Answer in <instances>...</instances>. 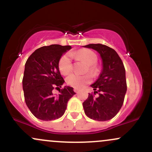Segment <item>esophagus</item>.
I'll use <instances>...</instances> for the list:
<instances>
[{"label":"esophagus","instance_id":"1","mask_svg":"<svg viewBox=\"0 0 152 152\" xmlns=\"http://www.w3.org/2000/svg\"><path fill=\"white\" fill-rule=\"evenodd\" d=\"M74 92H76V94H77V93H78V91H79V90H78V88H74Z\"/></svg>","mask_w":152,"mask_h":152}]
</instances>
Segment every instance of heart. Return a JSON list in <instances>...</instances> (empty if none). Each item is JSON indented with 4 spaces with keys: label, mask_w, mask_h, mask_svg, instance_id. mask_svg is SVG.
<instances>
[{
    "label": "heart",
    "mask_w": 152,
    "mask_h": 152,
    "mask_svg": "<svg viewBox=\"0 0 152 152\" xmlns=\"http://www.w3.org/2000/svg\"><path fill=\"white\" fill-rule=\"evenodd\" d=\"M73 56L77 57L84 60L88 64V71L91 74H94L96 71V64L98 61L96 54L92 50L88 49H82L77 52L71 53ZM71 55L70 53H66L61 58L58 63V68L61 73L64 75L69 74L72 71V63H71ZM91 81L89 75H78L71 74L66 78V82L69 86L74 88H79L84 86L85 85Z\"/></svg>",
    "instance_id": "obj_1"
}]
</instances>
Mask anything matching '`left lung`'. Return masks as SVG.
Segmentation results:
<instances>
[{
	"mask_svg": "<svg viewBox=\"0 0 152 152\" xmlns=\"http://www.w3.org/2000/svg\"><path fill=\"white\" fill-rule=\"evenodd\" d=\"M83 47L96 50L102 61V72L91 86L97 98L88 94L83 103L85 114L88 118L99 121L114 118L121 109L127 86L126 71L121 59L113 48L106 45L88 44Z\"/></svg>",
	"mask_w": 152,
	"mask_h": 152,
	"instance_id": "1",
	"label": "left lung"
}]
</instances>
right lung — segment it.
Segmentation results:
<instances>
[{"label": "right lung", "mask_w": 152, "mask_h": 152, "mask_svg": "<svg viewBox=\"0 0 152 152\" xmlns=\"http://www.w3.org/2000/svg\"><path fill=\"white\" fill-rule=\"evenodd\" d=\"M71 46L53 44L36 50L25 64L23 89L28 108L38 119L51 121L61 117L67 103L76 93L70 86H64V80L59 71V60ZM59 89L58 95L52 91Z\"/></svg>", "instance_id": "obj_1"}]
</instances>
